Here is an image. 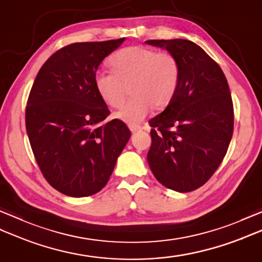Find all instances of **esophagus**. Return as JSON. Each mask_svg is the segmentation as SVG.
Returning a JSON list of instances; mask_svg holds the SVG:
<instances>
[{"label":"esophagus","mask_w":262,"mask_h":262,"mask_svg":"<svg viewBox=\"0 0 262 262\" xmlns=\"http://www.w3.org/2000/svg\"><path fill=\"white\" fill-rule=\"evenodd\" d=\"M142 128L143 127L141 125H129V129H130L132 133H136L138 130H141Z\"/></svg>","instance_id":"34e87169"}]
</instances>
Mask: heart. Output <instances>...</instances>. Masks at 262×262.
I'll return each mask as SVG.
<instances>
[{"instance_id": "obj_1", "label": "heart", "mask_w": 262, "mask_h": 262, "mask_svg": "<svg viewBox=\"0 0 262 262\" xmlns=\"http://www.w3.org/2000/svg\"><path fill=\"white\" fill-rule=\"evenodd\" d=\"M111 71L94 74V88L111 108L125 102L127 88L133 98L116 114L128 125L141 122L153 110L163 109L173 100L180 84V65L174 55L144 46H129L116 52L109 59Z\"/></svg>"}]
</instances>
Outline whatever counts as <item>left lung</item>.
I'll return each instance as SVG.
<instances>
[{"label": "left lung", "instance_id": "8db88e82", "mask_svg": "<svg viewBox=\"0 0 262 262\" xmlns=\"http://www.w3.org/2000/svg\"><path fill=\"white\" fill-rule=\"evenodd\" d=\"M165 48L180 65V84L163 113L148 121L147 162L166 188L189 192L215 173L229 148L234 111L227 80L202 47L186 39L147 40Z\"/></svg>", "mask_w": 262, "mask_h": 262}]
</instances>
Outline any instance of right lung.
I'll return each mask as SVG.
<instances>
[{
  "instance_id": "1",
  "label": "right lung",
  "mask_w": 262,
  "mask_h": 262,
  "mask_svg": "<svg viewBox=\"0 0 262 262\" xmlns=\"http://www.w3.org/2000/svg\"><path fill=\"white\" fill-rule=\"evenodd\" d=\"M125 38L74 42L41 66L26 107V128L37 164L53 188L86 197L107 185L130 137L124 121L102 122L110 111L94 74Z\"/></svg>"
}]
</instances>
